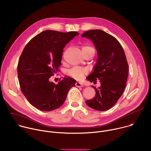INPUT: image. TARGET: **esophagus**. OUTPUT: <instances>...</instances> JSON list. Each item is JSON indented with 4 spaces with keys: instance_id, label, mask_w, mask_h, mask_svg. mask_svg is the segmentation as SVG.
<instances>
[{
    "instance_id": "1",
    "label": "esophagus",
    "mask_w": 151,
    "mask_h": 151,
    "mask_svg": "<svg viewBox=\"0 0 151 151\" xmlns=\"http://www.w3.org/2000/svg\"><path fill=\"white\" fill-rule=\"evenodd\" d=\"M75 85H76L77 87H83V85L82 83H81V82H77Z\"/></svg>"
}]
</instances>
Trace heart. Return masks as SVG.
Listing matches in <instances>:
<instances>
[{
	"label": "heart",
	"mask_w": 151,
	"mask_h": 151,
	"mask_svg": "<svg viewBox=\"0 0 151 151\" xmlns=\"http://www.w3.org/2000/svg\"><path fill=\"white\" fill-rule=\"evenodd\" d=\"M82 50L83 53L84 54L86 52H88L90 51L94 50V49L89 45H84L82 47ZM87 72H88V71L87 69H82V68H78V67H75V68H73L72 69H70L68 72V73L70 76H71L73 78H75L76 79H81L82 78H83V76L85 74L87 73Z\"/></svg>",
	"instance_id": "heart-1"
}]
</instances>
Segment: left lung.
<instances>
[{
	"label": "left lung",
	"mask_w": 151,
	"mask_h": 151,
	"mask_svg": "<svg viewBox=\"0 0 151 151\" xmlns=\"http://www.w3.org/2000/svg\"><path fill=\"white\" fill-rule=\"evenodd\" d=\"M82 37L92 40L98 55L93 72L87 79L94 83L99 80L101 84L99 88L91 85L96 94L85 103L97 111H107L117 102L125 88L128 65L124 51L115 37L101 30L87 31Z\"/></svg>",
	"instance_id": "obj_1"
}]
</instances>
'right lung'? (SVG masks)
<instances>
[{"mask_svg": "<svg viewBox=\"0 0 151 151\" xmlns=\"http://www.w3.org/2000/svg\"><path fill=\"white\" fill-rule=\"evenodd\" d=\"M76 32L45 30L32 38L24 47L17 67L21 92L29 102L42 111H51L65 101L76 80L65 77L56 85L49 79L61 65L63 48Z\"/></svg>", "mask_w": 151, "mask_h": 151, "instance_id": "1", "label": "right lung"}]
</instances>
